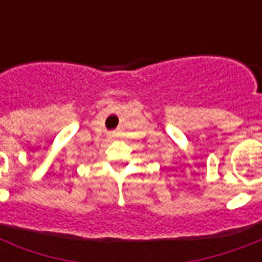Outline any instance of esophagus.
<instances>
[{
  "label": "esophagus",
  "mask_w": 262,
  "mask_h": 262,
  "mask_svg": "<svg viewBox=\"0 0 262 262\" xmlns=\"http://www.w3.org/2000/svg\"><path fill=\"white\" fill-rule=\"evenodd\" d=\"M114 137H115L114 132H110V133H108V139H114Z\"/></svg>",
  "instance_id": "esophagus-1"
}]
</instances>
